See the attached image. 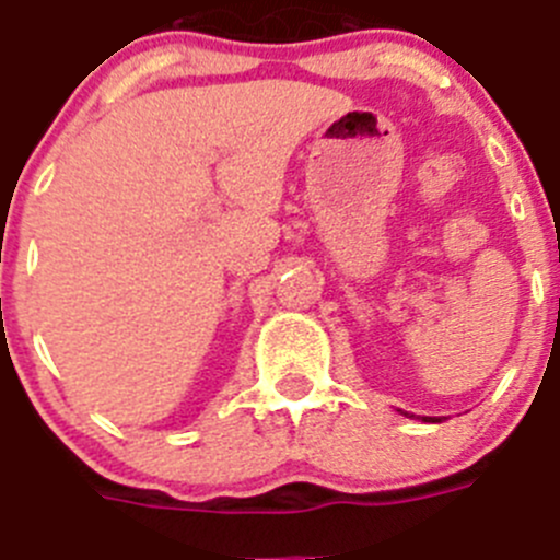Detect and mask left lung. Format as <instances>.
Segmentation results:
<instances>
[{"label":"left lung","instance_id":"8db88e82","mask_svg":"<svg viewBox=\"0 0 560 560\" xmlns=\"http://www.w3.org/2000/svg\"><path fill=\"white\" fill-rule=\"evenodd\" d=\"M424 421H441V418H424Z\"/></svg>","mask_w":560,"mask_h":560}]
</instances>
